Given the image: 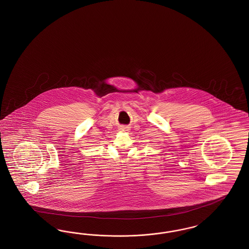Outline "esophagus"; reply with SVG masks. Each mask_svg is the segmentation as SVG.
Segmentation results:
<instances>
[{"label": "esophagus", "instance_id": "34e87169", "mask_svg": "<svg viewBox=\"0 0 249 249\" xmlns=\"http://www.w3.org/2000/svg\"><path fill=\"white\" fill-rule=\"evenodd\" d=\"M122 131H125V130H127V129H125V128H123V129H120Z\"/></svg>", "mask_w": 249, "mask_h": 249}]
</instances>
